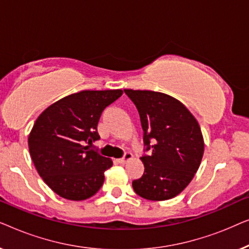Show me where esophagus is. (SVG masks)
Masks as SVG:
<instances>
[{
	"label": "esophagus",
	"mask_w": 249,
	"mask_h": 249,
	"mask_svg": "<svg viewBox=\"0 0 249 249\" xmlns=\"http://www.w3.org/2000/svg\"><path fill=\"white\" fill-rule=\"evenodd\" d=\"M131 159H132V154H131V153L127 152V153H125V154H124V158H122V159H119V160H118V162H119V163H121V164H122V163L127 162V161H129V160H131Z\"/></svg>",
	"instance_id": "34e87169"
}]
</instances>
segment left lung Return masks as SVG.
<instances>
[{"instance_id": "1", "label": "left lung", "mask_w": 249, "mask_h": 249, "mask_svg": "<svg viewBox=\"0 0 249 249\" xmlns=\"http://www.w3.org/2000/svg\"><path fill=\"white\" fill-rule=\"evenodd\" d=\"M137 107L146 151L145 171L132 181L135 193L148 200L179 195L192 181L204 154L198 122L185 105L170 95L153 90L124 89Z\"/></svg>"}]
</instances>
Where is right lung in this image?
<instances>
[{
    "label": "right lung",
    "instance_id": "1",
    "mask_svg": "<svg viewBox=\"0 0 249 249\" xmlns=\"http://www.w3.org/2000/svg\"><path fill=\"white\" fill-rule=\"evenodd\" d=\"M121 89L81 90L45 108L28 137L29 153L44 182L69 200L94 196L112 160L89 149L100 139L102 112L121 96ZM85 143H88L86 146Z\"/></svg>",
    "mask_w": 249,
    "mask_h": 249
}]
</instances>
